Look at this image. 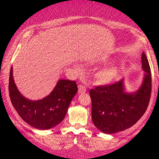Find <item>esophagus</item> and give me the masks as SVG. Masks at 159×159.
Segmentation results:
<instances>
[{
  "mask_svg": "<svg viewBox=\"0 0 159 159\" xmlns=\"http://www.w3.org/2000/svg\"><path fill=\"white\" fill-rule=\"evenodd\" d=\"M86 92V87L80 84L78 86V93H82Z\"/></svg>",
  "mask_w": 159,
  "mask_h": 159,
  "instance_id": "obj_1",
  "label": "esophagus"
}]
</instances>
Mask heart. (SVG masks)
I'll use <instances>...</instances> for the list:
<instances>
[{
	"mask_svg": "<svg viewBox=\"0 0 159 159\" xmlns=\"http://www.w3.org/2000/svg\"><path fill=\"white\" fill-rule=\"evenodd\" d=\"M118 73H119L118 66H111L98 72L96 78L100 84H108L112 81L117 76Z\"/></svg>",
	"mask_w": 159,
	"mask_h": 159,
	"instance_id": "obj_1",
	"label": "heart"
}]
</instances>
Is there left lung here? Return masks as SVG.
I'll use <instances>...</instances> for the list:
<instances>
[{"instance_id": "8db88e82", "label": "left lung", "mask_w": 159, "mask_h": 159, "mask_svg": "<svg viewBox=\"0 0 159 159\" xmlns=\"http://www.w3.org/2000/svg\"><path fill=\"white\" fill-rule=\"evenodd\" d=\"M143 78L134 92L125 90L124 79L115 84L91 89L92 120L98 130L114 134L134 125L148 107L152 90L151 71L147 56L142 53Z\"/></svg>"}]
</instances>
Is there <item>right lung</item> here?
Here are the masks:
<instances>
[{
  "label": "right lung",
  "instance_id": "1",
  "mask_svg": "<svg viewBox=\"0 0 159 159\" xmlns=\"http://www.w3.org/2000/svg\"><path fill=\"white\" fill-rule=\"evenodd\" d=\"M77 92L75 81L61 79L48 96L39 100L28 99L18 90L11 67L9 81L11 102L21 119L37 129L47 130L61 123Z\"/></svg>",
  "mask_w": 159,
  "mask_h": 159
}]
</instances>
